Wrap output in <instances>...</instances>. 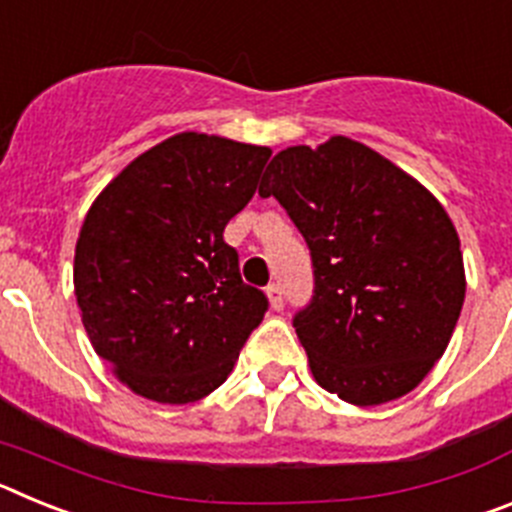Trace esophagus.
<instances>
[{"mask_svg":"<svg viewBox=\"0 0 512 512\" xmlns=\"http://www.w3.org/2000/svg\"><path fill=\"white\" fill-rule=\"evenodd\" d=\"M266 297H269V305L274 307V310H282L284 295H282V287H279V284H269V287H266Z\"/></svg>","mask_w":512,"mask_h":512,"instance_id":"obj_1","label":"esophagus"}]
</instances>
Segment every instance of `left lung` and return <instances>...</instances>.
I'll use <instances>...</instances> for the list:
<instances>
[{
  "instance_id": "left-lung-1",
  "label": "left lung",
  "mask_w": 512,
  "mask_h": 512,
  "mask_svg": "<svg viewBox=\"0 0 512 512\" xmlns=\"http://www.w3.org/2000/svg\"><path fill=\"white\" fill-rule=\"evenodd\" d=\"M305 238L315 289L295 330L312 377L369 408L408 395L451 341L467 279L451 217L359 140L292 146L259 187Z\"/></svg>"
}]
</instances>
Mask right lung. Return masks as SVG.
Instances as JSON below:
<instances>
[{
  "mask_svg": "<svg viewBox=\"0 0 512 512\" xmlns=\"http://www.w3.org/2000/svg\"><path fill=\"white\" fill-rule=\"evenodd\" d=\"M271 148L179 133L140 153L89 207L74 292L94 351L135 395L187 405L233 372L269 300L223 230Z\"/></svg>",
  "mask_w": 512,
  "mask_h": 512,
  "instance_id": "obj_1",
  "label": "right lung"
}]
</instances>
